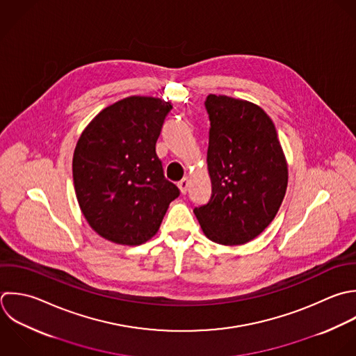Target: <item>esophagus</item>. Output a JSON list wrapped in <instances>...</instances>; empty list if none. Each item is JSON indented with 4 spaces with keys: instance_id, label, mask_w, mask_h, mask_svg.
Returning <instances> with one entry per match:
<instances>
[{
    "instance_id": "34e87169",
    "label": "esophagus",
    "mask_w": 356,
    "mask_h": 356,
    "mask_svg": "<svg viewBox=\"0 0 356 356\" xmlns=\"http://www.w3.org/2000/svg\"><path fill=\"white\" fill-rule=\"evenodd\" d=\"M177 186H179V188H180L181 194H186L187 190H188V177H183V179L177 183Z\"/></svg>"
}]
</instances>
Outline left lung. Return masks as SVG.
<instances>
[{"mask_svg": "<svg viewBox=\"0 0 356 356\" xmlns=\"http://www.w3.org/2000/svg\"><path fill=\"white\" fill-rule=\"evenodd\" d=\"M205 108L212 195L194 213L213 243L245 244L275 219L287 190V162L276 127L261 106L209 94Z\"/></svg>", "mask_w": 356, "mask_h": 356, "instance_id": "8db88e82", "label": "left lung"}]
</instances>
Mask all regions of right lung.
<instances>
[{
    "instance_id": "right-lung-1",
    "label": "right lung",
    "mask_w": 356,
    "mask_h": 356,
    "mask_svg": "<svg viewBox=\"0 0 356 356\" xmlns=\"http://www.w3.org/2000/svg\"><path fill=\"white\" fill-rule=\"evenodd\" d=\"M170 109L161 98L127 97L102 109L76 144L77 202L92 230L112 243L148 241L180 194L155 151Z\"/></svg>"
}]
</instances>
